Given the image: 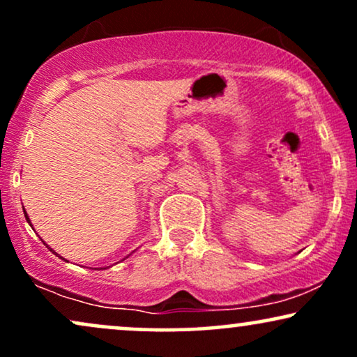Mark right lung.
Instances as JSON below:
<instances>
[{
	"label": "right lung",
	"mask_w": 357,
	"mask_h": 357,
	"mask_svg": "<svg viewBox=\"0 0 357 357\" xmlns=\"http://www.w3.org/2000/svg\"><path fill=\"white\" fill-rule=\"evenodd\" d=\"M24 215H26V220H28V222H31V220H29V218H28V214H26V211H24ZM49 249H51V247H49ZM51 252H54L52 249H51ZM54 254H56V252H54ZM57 255V254H56ZM102 270V268H100Z\"/></svg>",
	"instance_id": "1"
}]
</instances>
